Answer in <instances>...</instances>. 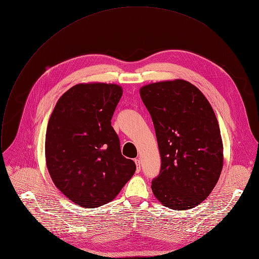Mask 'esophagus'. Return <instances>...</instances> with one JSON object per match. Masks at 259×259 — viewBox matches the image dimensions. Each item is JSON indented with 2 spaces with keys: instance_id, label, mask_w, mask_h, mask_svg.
Segmentation results:
<instances>
[{
  "instance_id": "34e87169",
  "label": "esophagus",
  "mask_w": 259,
  "mask_h": 259,
  "mask_svg": "<svg viewBox=\"0 0 259 259\" xmlns=\"http://www.w3.org/2000/svg\"><path fill=\"white\" fill-rule=\"evenodd\" d=\"M134 162H135V164H136V171L139 172V171H140V168H141V166H140V160H139V159H135Z\"/></svg>"
}]
</instances>
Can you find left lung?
<instances>
[{"instance_id":"1","label":"left lung","mask_w":259,"mask_h":259,"mask_svg":"<svg viewBox=\"0 0 259 259\" xmlns=\"http://www.w3.org/2000/svg\"><path fill=\"white\" fill-rule=\"evenodd\" d=\"M140 96L161 155L153 193L170 209L194 208L210 195L223 170V141L213 109L197 87L183 80L146 85Z\"/></svg>"}]
</instances>
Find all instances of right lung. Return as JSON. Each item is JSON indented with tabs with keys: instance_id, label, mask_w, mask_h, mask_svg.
Listing matches in <instances>:
<instances>
[{
	"instance_id": "right-lung-1",
	"label": "right lung",
	"mask_w": 259,
	"mask_h": 259,
	"mask_svg": "<svg viewBox=\"0 0 259 259\" xmlns=\"http://www.w3.org/2000/svg\"><path fill=\"white\" fill-rule=\"evenodd\" d=\"M114 84H79L57 101L46 133V162L57 189L84 208L112 201L133 176L112 118L122 97Z\"/></svg>"
}]
</instances>
